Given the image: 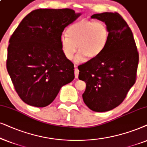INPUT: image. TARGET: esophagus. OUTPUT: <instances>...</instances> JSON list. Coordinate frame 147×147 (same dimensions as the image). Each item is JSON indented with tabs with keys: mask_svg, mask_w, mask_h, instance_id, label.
Here are the masks:
<instances>
[{
	"mask_svg": "<svg viewBox=\"0 0 147 147\" xmlns=\"http://www.w3.org/2000/svg\"><path fill=\"white\" fill-rule=\"evenodd\" d=\"M75 78L76 79H78V77H79V70L78 68H77V66H75Z\"/></svg>",
	"mask_w": 147,
	"mask_h": 147,
	"instance_id": "esophagus-1",
	"label": "esophagus"
}]
</instances>
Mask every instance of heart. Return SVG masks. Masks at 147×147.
I'll list each match as a JSON object with an SVG mask.
<instances>
[{"label": "heart", "mask_w": 147, "mask_h": 147, "mask_svg": "<svg viewBox=\"0 0 147 147\" xmlns=\"http://www.w3.org/2000/svg\"><path fill=\"white\" fill-rule=\"evenodd\" d=\"M109 30L102 22L81 19L70 25L67 35L60 37V45L64 55L71 60L77 51H79L75 62H81L85 56L92 59L99 56L104 50L109 39Z\"/></svg>", "instance_id": "1"}]
</instances>
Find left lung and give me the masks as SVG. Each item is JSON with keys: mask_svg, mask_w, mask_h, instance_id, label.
<instances>
[{"mask_svg": "<svg viewBox=\"0 0 147 147\" xmlns=\"http://www.w3.org/2000/svg\"><path fill=\"white\" fill-rule=\"evenodd\" d=\"M105 23L109 39L97 57L78 66L79 79L87 85L84 103L97 112L111 110L124 101L136 81L138 53L132 31L118 13L94 14Z\"/></svg>", "mask_w": 147, "mask_h": 147, "instance_id": "8db88e82", "label": "left lung"}]
</instances>
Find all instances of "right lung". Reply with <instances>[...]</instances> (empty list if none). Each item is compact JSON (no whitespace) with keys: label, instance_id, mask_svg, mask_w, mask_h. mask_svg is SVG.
<instances>
[{"label":"right lung","instance_id":"1","mask_svg":"<svg viewBox=\"0 0 147 147\" xmlns=\"http://www.w3.org/2000/svg\"><path fill=\"white\" fill-rule=\"evenodd\" d=\"M81 15L69 9L35 10L11 36L7 71L25 103L46 107L74 79V64L64 55L60 40L64 28Z\"/></svg>","mask_w":147,"mask_h":147}]
</instances>
